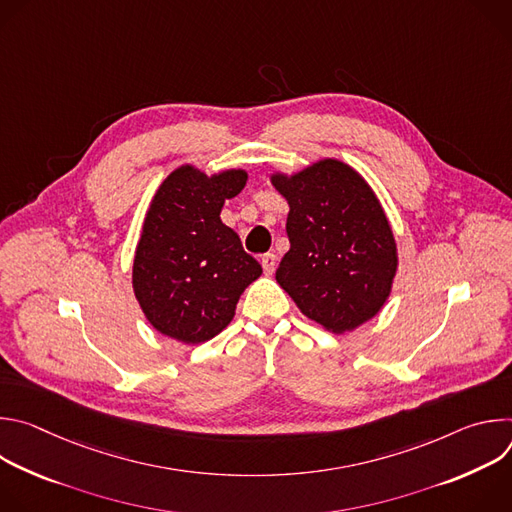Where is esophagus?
<instances>
[{"label": "esophagus", "instance_id": "34e87169", "mask_svg": "<svg viewBox=\"0 0 512 512\" xmlns=\"http://www.w3.org/2000/svg\"><path fill=\"white\" fill-rule=\"evenodd\" d=\"M261 265H263V271H265L267 275H271V273L275 271V265H277V257H275L273 253H265V255L261 257Z\"/></svg>", "mask_w": 512, "mask_h": 512}]
</instances>
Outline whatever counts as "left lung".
Masks as SVG:
<instances>
[{
  "label": "left lung",
  "instance_id": "obj_1",
  "mask_svg": "<svg viewBox=\"0 0 512 512\" xmlns=\"http://www.w3.org/2000/svg\"><path fill=\"white\" fill-rule=\"evenodd\" d=\"M287 200L289 251L275 279L304 316L352 332L385 306L397 273L387 214L354 168L326 158L296 174H271Z\"/></svg>",
  "mask_w": 512,
  "mask_h": 512
}]
</instances>
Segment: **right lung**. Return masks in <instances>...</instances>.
<instances>
[{
  "mask_svg": "<svg viewBox=\"0 0 512 512\" xmlns=\"http://www.w3.org/2000/svg\"><path fill=\"white\" fill-rule=\"evenodd\" d=\"M245 184V170L206 176L186 164L152 198L131 281L139 308L160 334L184 344L221 334L245 287L263 273L239 235L221 221L225 200Z\"/></svg>",
  "mask_w": 512,
  "mask_h": 512,
  "instance_id": "1",
  "label": "right lung"
}]
</instances>
